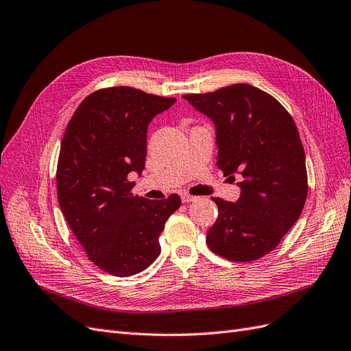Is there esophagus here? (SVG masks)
<instances>
[{"label":"esophagus","instance_id":"obj_1","mask_svg":"<svg viewBox=\"0 0 351 351\" xmlns=\"http://www.w3.org/2000/svg\"><path fill=\"white\" fill-rule=\"evenodd\" d=\"M180 196H182V200L184 202V204H189V202L196 200V196H192V195H189V193H182Z\"/></svg>","mask_w":351,"mask_h":351}]
</instances>
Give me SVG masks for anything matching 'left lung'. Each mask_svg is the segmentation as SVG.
Segmentation results:
<instances>
[{
    "instance_id": "8db88e82",
    "label": "left lung",
    "mask_w": 351,
    "mask_h": 351,
    "mask_svg": "<svg viewBox=\"0 0 351 351\" xmlns=\"http://www.w3.org/2000/svg\"><path fill=\"white\" fill-rule=\"evenodd\" d=\"M217 127L218 168L241 176L236 204L212 197L208 247L232 262L256 261L278 246L307 197L304 149L293 117L269 93L246 83L183 95Z\"/></svg>"
}]
</instances>
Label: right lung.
Segmentation results:
<instances>
[{
  "label": "right lung",
  "mask_w": 351,
  "mask_h": 351,
  "mask_svg": "<svg viewBox=\"0 0 351 351\" xmlns=\"http://www.w3.org/2000/svg\"><path fill=\"white\" fill-rule=\"evenodd\" d=\"M176 98L130 86L95 90L70 119L57 164V196L89 261L115 277L142 272L159 256V236L182 200L134 196L129 180L142 173L147 124Z\"/></svg>",
  "instance_id": "add662e5"
}]
</instances>
